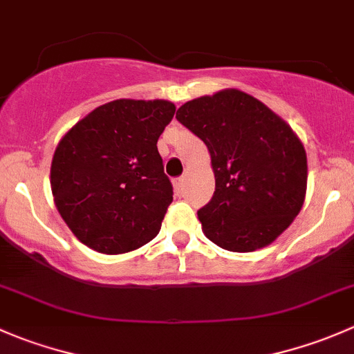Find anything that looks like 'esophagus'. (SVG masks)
<instances>
[{"instance_id":"obj_1","label":"esophagus","mask_w":354,"mask_h":354,"mask_svg":"<svg viewBox=\"0 0 354 354\" xmlns=\"http://www.w3.org/2000/svg\"><path fill=\"white\" fill-rule=\"evenodd\" d=\"M173 185H174V190H176V192L183 190V187H185V176L176 178V180L173 181Z\"/></svg>"}]
</instances>
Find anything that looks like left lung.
Segmentation results:
<instances>
[{
	"mask_svg": "<svg viewBox=\"0 0 354 354\" xmlns=\"http://www.w3.org/2000/svg\"><path fill=\"white\" fill-rule=\"evenodd\" d=\"M176 120L207 145L216 192L198 210L203 234L230 252H255L288 230L306 194V152L263 102L236 88L188 101Z\"/></svg>",
	"mask_w": 354,
	"mask_h": 354,
	"instance_id": "8db88e82",
	"label": "left lung"
}]
</instances>
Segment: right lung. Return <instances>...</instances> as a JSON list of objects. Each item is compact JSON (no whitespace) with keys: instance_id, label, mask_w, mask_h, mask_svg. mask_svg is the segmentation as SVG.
I'll return each instance as SVG.
<instances>
[{"instance_id":"right-lung-1","label":"right lung","mask_w":354,"mask_h":354,"mask_svg":"<svg viewBox=\"0 0 354 354\" xmlns=\"http://www.w3.org/2000/svg\"><path fill=\"white\" fill-rule=\"evenodd\" d=\"M173 102L118 99L82 118L59 140L51 190L71 233L106 255L154 240L173 202L157 140Z\"/></svg>"}]
</instances>
